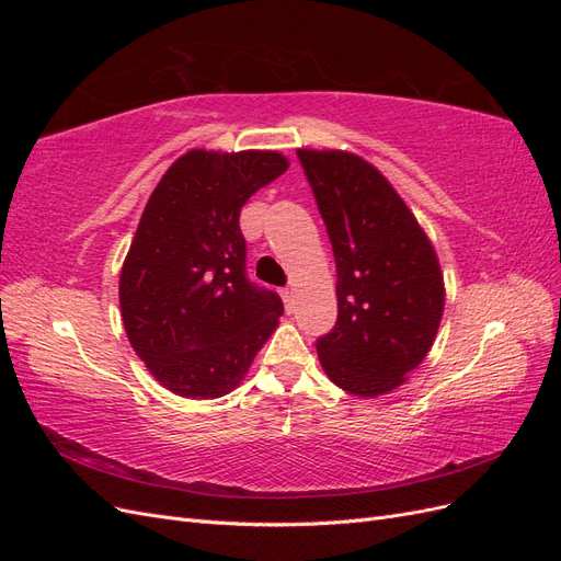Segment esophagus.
<instances>
[{"mask_svg": "<svg viewBox=\"0 0 561 561\" xmlns=\"http://www.w3.org/2000/svg\"><path fill=\"white\" fill-rule=\"evenodd\" d=\"M280 297H283V301H285V309H287V311H293V301H295L293 297H295V295H293L290 287H283V290H280Z\"/></svg>", "mask_w": 561, "mask_h": 561, "instance_id": "1", "label": "esophagus"}]
</instances>
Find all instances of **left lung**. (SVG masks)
Instances as JSON below:
<instances>
[{
    "label": "left lung",
    "instance_id": "left-lung-1",
    "mask_svg": "<svg viewBox=\"0 0 561 561\" xmlns=\"http://www.w3.org/2000/svg\"><path fill=\"white\" fill-rule=\"evenodd\" d=\"M336 264V322L318 336L325 375L353 396L398 388L433 346L445 283L428 236L375 165L297 149Z\"/></svg>",
    "mask_w": 561,
    "mask_h": 561
}]
</instances>
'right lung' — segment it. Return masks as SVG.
Here are the masks:
<instances>
[{
	"label": "right lung",
	"instance_id": "right-lung-1",
	"mask_svg": "<svg viewBox=\"0 0 561 561\" xmlns=\"http://www.w3.org/2000/svg\"><path fill=\"white\" fill-rule=\"evenodd\" d=\"M285 171L278 151L192 149L147 201L118 301L130 346L182 398L227 396L278 325V293L248 278L239 217Z\"/></svg>",
	"mask_w": 561,
	"mask_h": 561
}]
</instances>
